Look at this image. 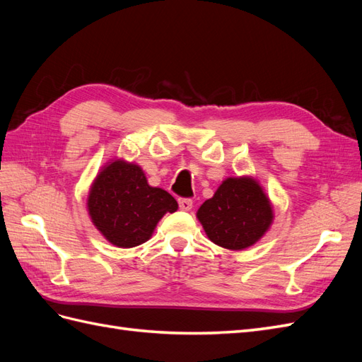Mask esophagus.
<instances>
[{
    "mask_svg": "<svg viewBox=\"0 0 362 362\" xmlns=\"http://www.w3.org/2000/svg\"><path fill=\"white\" fill-rule=\"evenodd\" d=\"M178 205H180V210L189 211V210H192L193 201H192L190 198H180V199H178Z\"/></svg>",
    "mask_w": 362,
    "mask_h": 362,
    "instance_id": "obj_1",
    "label": "esophagus"
}]
</instances>
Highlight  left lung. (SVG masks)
<instances>
[{
	"instance_id": "obj_1",
	"label": "left lung",
	"mask_w": 362,
	"mask_h": 362,
	"mask_svg": "<svg viewBox=\"0 0 362 362\" xmlns=\"http://www.w3.org/2000/svg\"><path fill=\"white\" fill-rule=\"evenodd\" d=\"M272 206L257 181L228 178L198 210L208 238L217 246L240 250L254 245L272 223Z\"/></svg>"
}]
</instances>
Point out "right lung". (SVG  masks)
<instances>
[{
    "label": "right lung",
    "instance_id": "add662e5",
    "mask_svg": "<svg viewBox=\"0 0 362 362\" xmlns=\"http://www.w3.org/2000/svg\"><path fill=\"white\" fill-rule=\"evenodd\" d=\"M89 214L103 235L119 247L145 243L166 213H175L177 201L151 187L136 164L113 161L98 175L89 194Z\"/></svg>",
    "mask_w": 362,
    "mask_h": 362
}]
</instances>
